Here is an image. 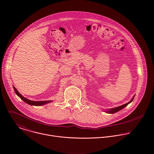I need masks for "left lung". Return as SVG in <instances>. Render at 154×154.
Here are the masks:
<instances>
[{
	"label": "left lung",
	"mask_w": 154,
	"mask_h": 154,
	"mask_svg": "<svg viewBox=\"0 0 154 154\" xmlns=\"http://www.w3.org/2000/svg\"><path fill=\"white\" fill-rule=\"evenodd\" d=\"M134 97H133V98L131 99V100L129 102H127L125 104H124L122 105H121V106H117L116 108H111V109H107V111H106V113H110V114H113V113H116L118 112H119V110H121V109H122V108H124V107H125L128 103H130V102H131L133 101L134 99Z\"/></svg>",
	"instance_id": "obj_1"
}]
</instances>
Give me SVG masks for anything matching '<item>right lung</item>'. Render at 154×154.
I'll list each match as a JSON object with an SVG mask.
<instances>
[{
    "label": "right lung",
    "mask_w": 154,
    "mask_h": 154,
    "mask_svg": "<svg viewBox=\"0 0 154 154\" xmlns=\"http://www.w3.org/2000/svg\"><path fill=\"white\" fill-rule=\"evenodd\" d=\"M13 88H14V90L16 93V94L22 99L23 100H24L26 103L29 104V105H34V106H41V105H45L46 103H50L52 102V100H46V101H33V100H30L26 97H24V96H22L19 92L18 91L16 90V88L13 86Z\"/></svg>",
    "instance_id": "add662e5"
}]
</instances>
